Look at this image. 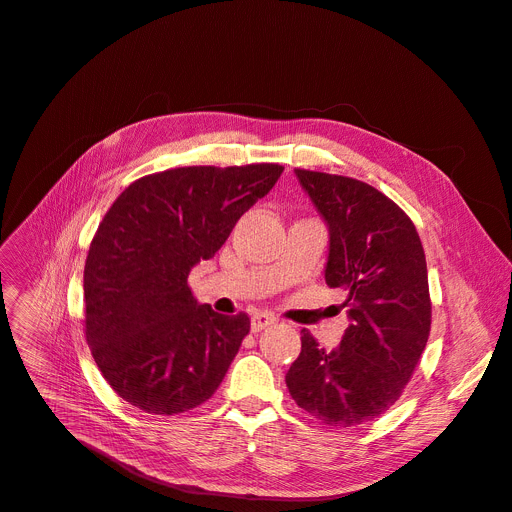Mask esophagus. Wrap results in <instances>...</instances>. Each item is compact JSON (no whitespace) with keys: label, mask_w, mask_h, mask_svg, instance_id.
Here are the masks:
<instances>
[{"label":"esophagus","mask_w":512,"mask_h":512,"mask_svg":"<svg viewBox=\"0 0 512 512\" xmlns=\"http://www.w3.org/2000/svg\"><path fill=\"white\" fill-rule=\"evenodd\" d=\"M275 323H277V319H275L273 314L258 312V314L252 316V331L258 333V331H262V329H266V327H271V325H275Z\"/></svg>","instance_id":"obj_1"}]
</instances>
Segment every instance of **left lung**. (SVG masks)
<instances>
[{
	"label": "left lung",
	"mask_w": 512,
	"mask_h": 512,
	"mask_svg": "<svg viewBox=\"0 0 512 512\" xmlns=\"http://www.w3.org/2000/svg\"><path fill=\"white\" fill-rule=\"evenodd\" d=\"M329 227L325 281L346 291L350 325L335 350L302 329L285 383L291 398L331 427L381 417L402 396L431 329L427 262L406 212L367 183L296 168Z\"/></svg>",
	"instance_id": "8db88e82"
}]
</instances>
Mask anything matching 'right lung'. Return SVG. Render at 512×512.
<instances>
[{
	"label": "right lung",
	"instance_id": "add662e5",
	"mask_svg": "<svg viewBox=\"0 0 512 512\" xmlns=\"http://www.w3.org/2000/svg\"><path fill=\"white\" fill-rule=\"evenodd\" d=\"M281 173V164L170 168L131 183L106 212L85 260V337L131 406L179 415L225 379L250 316L198 304L187 277Z\"/></svg>",
	"mask_w": 512,
	"mask_h": 512
}]
</instances>
